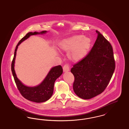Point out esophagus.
Returning a JSON list of instances; mask_svg holds the SVG:
<instances>
[{
    "instance_id": "obj_1",
    "label": "esophagus",
    "mask_w": 129,
    "mask_h": 129,
    "mask_svg": "<svg viewBox=\"0 0 129 129\" xmlns=\"http://www.w3.org/2000/svg\"><path fill=\"white\" fill-rule=\"evenodd\" d=\"M63 72H67L68 71H70L69 65L68 64L64 65V66L63 67Z\"/></svg>"
}]
</instances>
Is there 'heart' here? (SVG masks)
Masks as SVG:
<instances>
[{
    "label": "heart",
    "mask_w": 129,
    "mask_h": 129,
    "mask_svg": "<svg viewBox=\"0 0 129 129\" xmlns=\"http://www.w3.org/2000/svg\"><path fill=\"white\" fill-rule=\"evenodd\" d=\"M91 41L88 37L76 35L64 40L60 43L61 49L72 52L70 58L74 61H78L85 57L90 46Z\"/></svg>",
    "instance_id": "heart-1"
}]
</instances>
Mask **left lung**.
<instances>
[{
    "label": "left lung",
    "mask_w": 129,
    "mask_h": 129,
    "mask_svg": "<svg viewBox=\"0 0 129 129\" xmlns=\"http://www.w3.org/2000/svg\"><path fill=\"white\" fill-rule=\"evenodd\" d=\"M97 38L89 53L73 66V88L81 98L89 99L104 92L115 69L113 47L98 30Z\"/></svg>",
    "instance_id": "1"
}]
</instances>
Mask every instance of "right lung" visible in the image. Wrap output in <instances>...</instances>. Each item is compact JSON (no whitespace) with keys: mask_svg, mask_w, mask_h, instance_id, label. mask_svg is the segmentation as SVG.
<instances>
[{"mask_svg":"<svg viewBox=\"0 0 129 129\" xmlns=\"http://www.w3.org/2000/svg\"><path fill=\"white\" fill-rule=\"evenodd\" d=\"M46 32V31H43L40 33L34 32V33L29 32L27 33L25 37H23L19 42L16 47L11 65L12 75L19 92L25 99L35 103L44 102L51 97L53 93L55 82L63 73L61 66L58 65L52 68L43 82L39 86L35 87H28L24 85L17 78L14 69V62L17 49L20 43L29 38L31 35L43 34Z\"/></svg>","mask_w":129,"mask_h":129,"instance_id":"right-lung-1","label":"right lung"}]
</instances>
